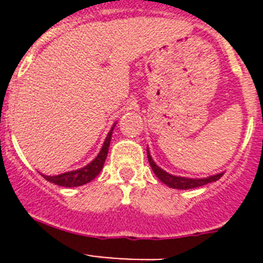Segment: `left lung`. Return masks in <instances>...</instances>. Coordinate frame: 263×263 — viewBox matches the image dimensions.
I'll use <instances>...</instances> for the list:
<instances>
[{"mask_svg":"<svg viewBox=\"0 0 263 263\" xmlns=\"http://www.w3.org/2000/svg\"><path fill=\"white\" fill-rule=\"evenodd\" d=\"M147 158H148V163H150L153 171H154V174L157 175V178L159 179L160 182H163L164 184H167L171 188H176V190H190V188L201 187V185H205L208 184V183L216 182V180H218V179L222 176V174H224V173H220L217 174V175H212L203 179H191V178H184V176H175L166 173L164 170H162L159 166H157L154 160H153L150 153H148V150H147Z\"/></svg>","mask_w":263,"mask_h":263,"instance_id":"left-lung-1","label":"left lung"}]
</instances>
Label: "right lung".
<instances>
[{"instance_id":"1","label":"right lung","mask_w":263,"mask_h":263,"mask_svg":"<svg viewBox=\"0 0 263 263\" xmlns=\"http://www.w3.org/2000/svg\"><path fill=\"white\" fill-rule=\"evenodd\" d=\"M115 127V125H113ZM113 127L108 133L105 138V142H104L103 147L100 150L99 155L95 158L89 164L84 166L83 168L75 170V171H68V173L60 174V175L55 176H48L43 175V178L46 180L51 183H55L58 185H62V187H79V185L87 184L90 180H93L97 175L100 174V171L103 170L104 163H105L106 155H108L109 145H110V138H111V132H113Z\"/></svg>"}]
</instances>
